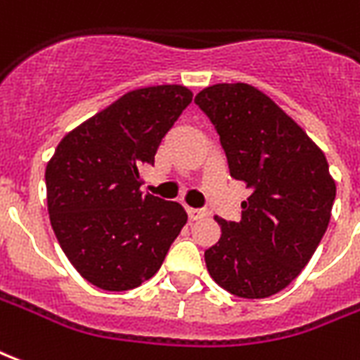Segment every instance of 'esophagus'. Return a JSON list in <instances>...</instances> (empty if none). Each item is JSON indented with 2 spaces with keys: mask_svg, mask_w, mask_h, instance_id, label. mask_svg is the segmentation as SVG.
I'll return each instance as SVG.
<instances>
[{
  "mask_svg": "<svg viewBox=\"0 0 360 360\" xmlns=\"http://www.w3.org/2000/svg\"><path fill=\"white\" fill-rule=\"evenodd\" d=\"M187 214L193 221H198V219H204V217L207 215V212H206V210H196V207H188Z\"/></svg>",
  "mask_w": 360,
  "mask_h": 360,
  "instance_id": "obj_1",
  "label": "esophagus"
}]
</instances>
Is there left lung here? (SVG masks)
Instances as JSON below:
<instances>
[{"label":"left lung","instance_id":"8db88e82","mask_svg":"<svg viewBox=\"0 0 360 360\" xmlns=\"http://www.w3.org/2000/svg\"><path fill=\"white\" fill-rule=\"evenodd\" d=\"M194 103L212 120L231 177L252 194L204 252L210 276L233 295L262 300L300 275L326 233L336 181L316 143L275 101L248 84H215Z\"/></svg>","mask_w":360,"mask_h":360}]
</instances>
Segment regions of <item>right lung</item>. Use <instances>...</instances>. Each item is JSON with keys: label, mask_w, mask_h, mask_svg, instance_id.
<instances>
[{"label": "right lung", "mask_w": 360, "mask_h": 360, "mask_svg": "<svg viewBox=\"0 0 360 360\" xmlns=\"http://www.w3.org/2000/svg\"><path fill=\"white\" fill-rule=\"evenodd\" d=\"M193 91L139 87L60 139L45 167L47 210L58 244L85 281L108 292L141 286L158 273L187 223L177 202L141 193L139 169L154 154Z\"/></svg>", "instance_id": "add662e5"}]
</instances>
